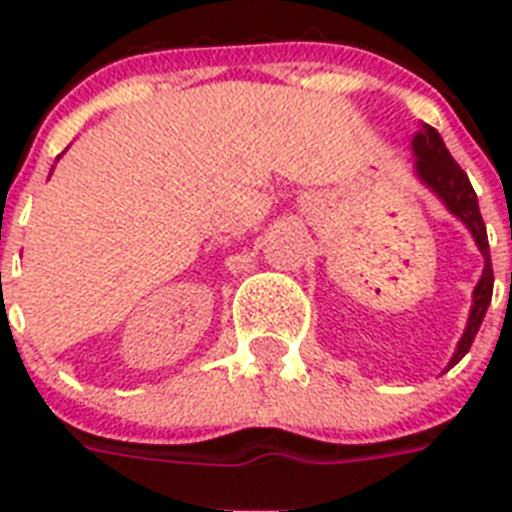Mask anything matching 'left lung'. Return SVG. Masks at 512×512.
Wrapping results in <instances>:
<instances>
[{
    "instance_id": "1",
    "label": "left lung",
    "mask_w": 512,
    "mask_h": 512,
    "mask_svg": "<svg viewBox=\"0 0 512 512\" xmlns=\"http://www.w3.org/2000/svg\"><path fill=\"white\" fill-rule=\"evenodd\" d=\"M412 154H414V177L428 188L436 199H441L449 212L460 220L470 231L476 247L484 255V273L478 279L476 289H473V305H470L468 324L462 332L454 356L449 358L446 369H452L454 364H460L462 356L468 353L473 340L478 335V327L486 316V308L492 303L494 289V271H492V255H489V239H486V225L478 209V196L470 185L468 175L462 172V167L452 159V154L446 151L444 140L430 124H422L420 130L414 132L412 138Z\"/></svg>"
}]
</instances>
